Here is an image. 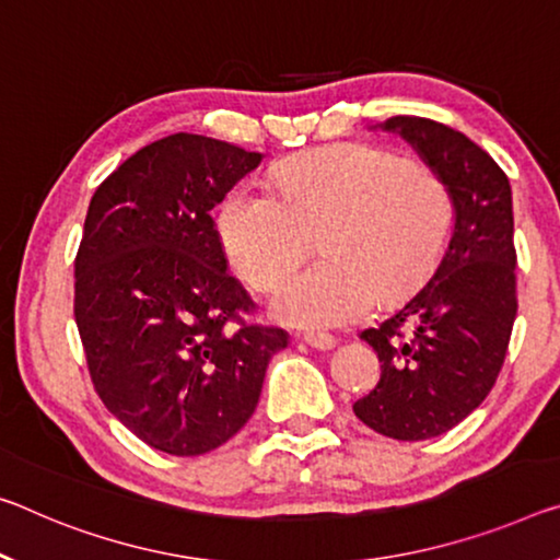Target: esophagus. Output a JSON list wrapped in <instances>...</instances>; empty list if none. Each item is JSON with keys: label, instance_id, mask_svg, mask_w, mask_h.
Masks as SVG:
<instances>
[{"label": "esophagus", "instance_id": "esophagus-1", "mask_svg": "<svg viewBox=\"0 0 560 560\" xmlns=\"http://www.w3.org/2000/svg\"><path fill=\"white\" fill-rule=\"evenodd\" d=\"M301 339H304V343H308L316 351H326V349H334V346H336L334 336L322 334V331H306L304 336H301Z\"/></svg>", "mask_w": 560, "mask_h": 560}]
</instances>
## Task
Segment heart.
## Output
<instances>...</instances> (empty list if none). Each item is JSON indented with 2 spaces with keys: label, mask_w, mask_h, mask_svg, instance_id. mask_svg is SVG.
<instances>
[{
  "label": "heart",
  "mask_w": 560,
  "mask_h": 560,
  "mask_svg": "<svg viewBox=\"0 0 560 560\" xmlns=\"http://www.w3.org/2000/svg\"><path fill=\"white\" fill-rule=\"evenodd\" d=\"M277 189L244 182L219 211V236L238 277L271 289L314 248L322 259L281 283L273 314L324 328L396 304L436 271L456 226L448 182L392 149L341 144L296 159Z\"/></svg>",
  "instance_id": "1"
}]
</instances>
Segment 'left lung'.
<instances>
[{
	"label": "left lung",
	"instance_id": "1",
	"mask_svg": "<svg viewBox=\"0 0 560 560\" xmlns=\"http://www.w3.org/2000/svg\"><path fill=\"white\" fill-rule=\"evenodd\" d=\"M384 129L411 141L448 182L456 226L419 294L361 331L381 361V378L353 413L388 439L423 441L464 421L501 374L518 312L511 184L481 147L446 124L392 117Z\"/></svg>",
	"mask_w": 560,
	"mask_h": 560
}]
</instances>
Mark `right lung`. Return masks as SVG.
Segmentation results:
<instances>
[{"instance_id":"obj_1","label":"right lung","mask_w":560,"mask_h":560,"mask_svg":"<svg viewBox=\"0 0 560 560\" xmlns=\"http://www.w3.org/2000/svg\"><path fill=\"white\" fill-rule=\"evenodd\" d=\"M259 152L164 137L94 191L74 259V318L104 406L152 448L199 456L252 419L281 328L232 273L209 211Z\"/></svg>"}]
</instances>
